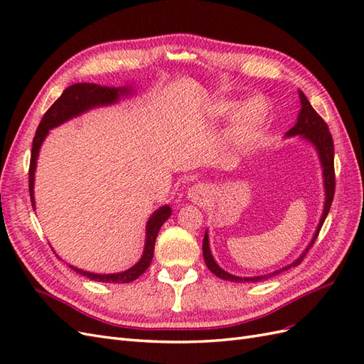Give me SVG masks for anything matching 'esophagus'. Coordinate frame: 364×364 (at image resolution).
Returning a JSON list of instances; mask_svg holds the SVG:
<instances>
[{
  "label": "esophagus",
  "mask_w": 364,
  "mask_h": 364,
  "mask_svg": "<svg viewBox=\"0 0 364 364\" xmlns=\"http://www.w3.org/2000/svg\"><path fill=\"white\" fill-rule=\"evenodd\" d=\"M208 194H209V188H208L206 185H203V183L194 185V186H191V188L188 190L190 199H193L194 202L205 200V197H208Z\"/></svg>",
  "instance_id": "34e87169"
}]
</instances>
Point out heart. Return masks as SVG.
Masks as SVG:
<instances>
[{
  "instance_id": "b5f03b06",
  "label": "heart",
  "mask_w": 364,
  "mask_h": 364,
  "mask_svg": "<svg viewBox=\"0 0 364 364\" xmlns=\"http://www.w3.org/2000/svg\"><path fill=\"white\" fill-rule=\"evenodd\" d=\"M269 114V106L261 97L249 100L237 115L234 132L238 138H249L264 123Z\"/></svg>"
}]
</instances>
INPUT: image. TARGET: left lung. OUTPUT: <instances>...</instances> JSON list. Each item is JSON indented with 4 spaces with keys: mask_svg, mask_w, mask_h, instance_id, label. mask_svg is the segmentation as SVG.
<instances>
[{
    "mask_svg": "<svg viewBox=\"0 0 364 364\" xmlns=\"http://www.w3.org/2000/svg\"><path fill=\"white\" fill-rule=\"evenodd\" d=\"M299 98H301V112L297 115V121L296 124L285 134V136H296L301 135L302 138H305L306 141H310L311 144L316 147L317 155L321 158V164L323 168V185H325V206H323V214L321 217V222H318V226L316 229V234L311 240V243L308 245V247L305 249V252L302 255L297 258L294 262H291L290 266H285L277 272H272L269 274H262V277H253V278H241V277H235V274H230L228 272H225L218 264L214 261L213 253L209 250V240H208V232H205V238H203V258L208 269L211 270L215 277L222 278L225 281H230V282H259L264 279H269L274 274H279L284 270H289L294 266H299L301 261L304 259V257L306 255V252L310 250V247H313L314 241L321 232V228L325 222V218L329 213V208H331L333 199H334V191H336V173H334V142H333V136L329 134L328 130V124L323 121V118L318 115L313 106L308 102V98L305 97V94L302 91H299Z\"/></svg>",
    "mask_w": 364,
    "mask_h": 364,
    "instance_id": "8db88e82",
    "label": "left lung"
}]
</instances>
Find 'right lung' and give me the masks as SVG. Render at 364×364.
<instances>
[{"instance_id":"right-lung-1","label":"right lung","mask_w":364,"mask_h":364,"mask_svg":"<svg viewBox=\"0 0 364 364\" xmlns=\"http://www.w3.org/2000/svg\"><path fill=\"white\" fill-rule=\"evenodd\" d=\"M129 86L123 87H109V86H100L95 83H75L68 86L63 94L54 102L46 115L42 117L39 127L36 130V135L33 138V147H31V156H30V168H28V191L31 206L35 209V197H33V183H35V170H36V161L39 155V149L42 146L43 139L48 135L50 129L58 127L59 124L65 123V121L71 119L73 117L80 115L86 111H90L97 106H106L118 102L121 95H127ZM171 215V208L168 205L161 206L158 211L153 213V215L149 218L147 228H146V246L144 252H142L141 259L135 264L134 267H130L126 272L121 273H111V274H100V273H91L85 272L77 267L70 266L74 272L80 273L82 277L90 278L92 281L98 282H114V284H127L139 278L142 273L147 270L150 262L153 259V252H155V243L156 237L161 226L164 225L165 220Z\"/></svg>"}]
</instances>
